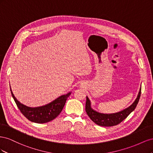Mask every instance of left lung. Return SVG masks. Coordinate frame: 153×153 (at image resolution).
<instances>
[{
	"instance_id": "left-lung-1",
	"label": "left lung",
	"mask_w": 153,
	"mask_h": 153,
	"mask_svg": "<svg viewBox=\"0 0 153 153\" xmlns=\"http://www.w3.org/2000/svg\"><path fill=\"white\" fill-rule=\"evenodd\" d=\"M141 94V87L138 96L134 102L128 108L119 111L118 112L112 114L101 113L94 110L91 107V102L89 98L86 97L85 111L90 119L96 124L101 126H113L121 123L124 119H126L133 111L135 109L136 106L139 101Z\"/></svg>"
}]
</instances>
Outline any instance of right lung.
<instances>
[{
	"instance_id": "1",
	"label": "right lung",
	"mask_w": 153,
	"mask_h": 153,
	"mask_svg": "<svg viewBox=\"0 0 153 153\" xmlns=\"http://www.w3.org/2000/svg\"><path fill=\"white\" fill-rule=\"evenodd\" d=\"M10 89L13 98L23 115L29 121L40 124L50 122L57 117L62 110L68 98L71 94V92H69L66 94L58 97L47 105L30 107L20 103L14 96L11 88Z\"/></svg>"
}]
</instances>
